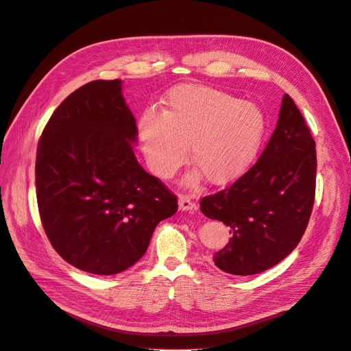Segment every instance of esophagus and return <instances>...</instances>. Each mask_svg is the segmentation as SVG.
<instances>
[{"label": "esophagus", "instance_id": "1", "mask_svg": "<svg viewBox=\"0 0 351 351\" xmlns=\"http://www.w3.org/2000/svg\"><path fill=\"white\" fill-rule=\"evenodd\" d=\"M178 205H179V210L183 212H193L196 210V205L191 200V197L188 195H179L178 197Z\"/></svg>", "mask_w": 351, "mask_h": 351}]
</instances>
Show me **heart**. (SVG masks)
I'll list each match as a JSON object with an SVG mask.
<instances>
[{"mask_svg": "<svg viewBox=\"0 0 351 351\" xmlns=\"http://www.w3.org/2000/svg\"><path fill=\"white\" fill-rule=\"evenodd\" d=\"M267 119L259 105L210 86L180 85L163 101L162 115L145 112L138 123L142 152L151 171L168 179L185 163L188 145L199 171L183 185H212L241 178L259 154Z\"/></svg>", "mask_w": 351, "mask_h": 351, "instance_id": "1", "label": "heart"}]
</instances>
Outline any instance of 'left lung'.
Instances as JSON below:
<instances>
[{"instance_id": "1", "label": "left lung", "mask_w": 351, "mask_h": 351, "mask_svg": "<svg viewBox=\"0 0 351 351\" xmlns=\"http://www.w3.org/2000/svg\"><path fill=\"white\" fill-rule=\"evenodd\" d=\"M316 142L294 101L285 94L265 151L232 186L200 200V210L230 228L213 256L229 274L250 276L282 262L300 242L316 192Z\"/></svg>"}]
</instances>
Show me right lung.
Returning a JSON list of instances; mask_svg holds the SVG:
<instances>
[{"label": "right lung", "instance_id": "obj_1", "mask_svg": "<svg viewBox=\"0 0 351 351\" xmlns=\"http://www.w3.org/2000/svg\"><path fill=\"white\" fill-rule=\"evenodd\" d=\"M136 119L122 81H92L62 101L43 131L36 200L52 247L73 267L117 274L134 266L176 196L138 163Z\"/></svg>", "mask_w": 351, "mask_h": 351}]
</instances>
